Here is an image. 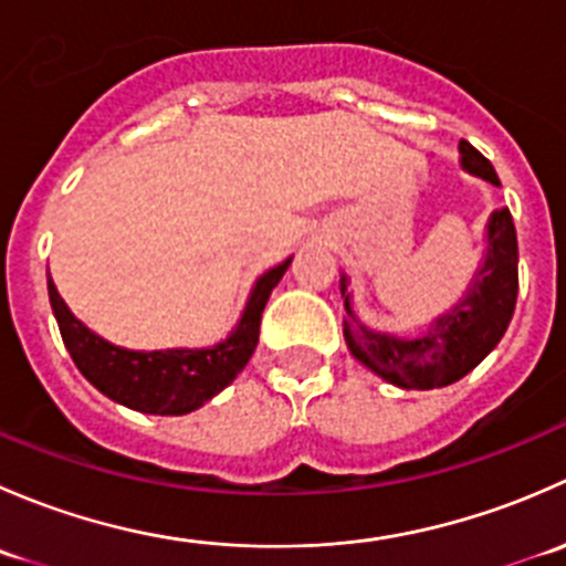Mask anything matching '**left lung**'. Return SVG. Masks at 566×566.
I'll return each instance as SVG.
<instances>
[{
    "label": "left lung",
    "instance_id": "left-lung-1",
    "mask_svg": "<svg viewBox=\"0 0 566 566\" xmlns=\"http://www.w3.org/2000/svg\"><path fill=\"white\" fill-rule=\"evenodd\" d=\"M460 164L465 172L501 186L493 164L473 145L460 142ZM345 298V342L353 356L399 389H441L465 378L501 342L517 301V232L510 208L493 210L488 221L484 262L468 287L465 298L449 315L432 319L413 339L380 334L356 317L347 293V276L339 282Z\"/></svg>",
    "mask_w": 566,
    "mask_h": 566
}]
</instances>
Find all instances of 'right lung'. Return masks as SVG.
Wrapping results in <instances>:
<instances>
[{
  "mask_svg": "<svg viewBox=\"0 0 566 566\" xmlns=\"http://www.w3.org/2000/svg\"><path fill=\"white\" fill-rule=\"evenodd\" d=\"M290 260L256 279L241 323L224 342L202 350H125L93 334L73 317L49 276V301L60 325L62 342L78 373L101 394L139 413L182 416L202 408L210 397L238 378L260 339V319L273 287L287 271Z\"/></svg>",
  "mask_w": 566,
  "mask_h": 566,
  "instance_id": "1",
  "label": "right lung"
}]
</instances>
